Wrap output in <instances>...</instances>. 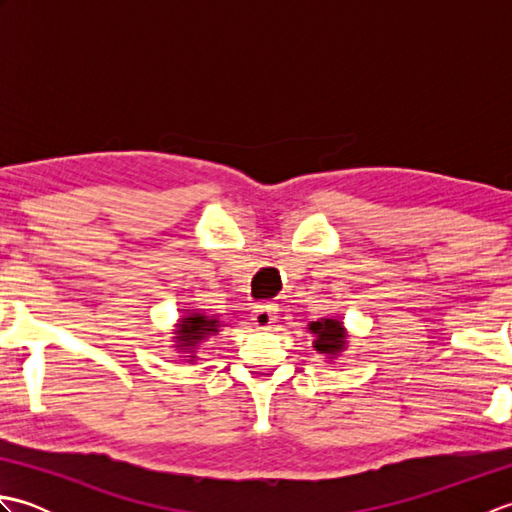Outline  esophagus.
I'll list each match as a JSON object with an SVG mask.
<instances>
[{"label": "esophagus", "instance_id": "34e87169", "mask_svg": "<svg viewBox=\"0 0 512 512\" xmlns=\"http://www.w3.org/2000/svg\"><path fill=\"white\" fill-rule=\"evenodd\" d=\"M277 321V306L275 303H259L253 310V323L259 330H270Z\"/></svg>", "mask_w": 512, "mask_h": 512}]
</instances>
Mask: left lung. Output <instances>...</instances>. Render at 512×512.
<instances>
[{"mask_svg":"<svg viewBox=\"0 0 512 512\" xmlns=\"http://www.w3.org/2000/svg\"><path fill=\"white\" fill-rule=\"evenodd\" d=\"M308 330L314 334V350L328 358H336L345 350V328L339 319L312 321Z\"/></svg>","mask_w":512,"mask_h":512,"instance_id":"obj_1","label":"left lung"}]
</instances>
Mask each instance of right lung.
I'll return each instance as SVG.
<instances>
[{"instance_id":"1","label":"right lung","mask_w":512,"mask_h":512,"mask_svg":"<svg viewBox=\"0 0 512 512\" xmlns=\"http://www.w3.org/2000/svg\"><path fill=\"white\" fill-rule=\"evenodd\" d=\"M222 328V321L217 317H206L202 312H187L184 317L180 319L178 328H176V336H173V341H176V350L180 352H189L193 358V352L198 350V345L209 339V336L217 334Z\"/></svg>"}]
</instances>
